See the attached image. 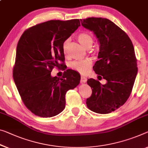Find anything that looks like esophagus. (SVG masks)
Segmentation results:
<instances>
[{"label":"esophagus","instance_id":"esophagus-1","mask_svg":"<svg viewBox=\"0 0 148 148\" xmlns=\"http://www.w3.org/2000/svg\"><path fill=\"white\" fill-rule=\"evenodd\" d=\"M87 81V79L85 77H84V76L81 77V83H86Z\"/></svg>","mask_w":148,"mask_h":148}]
</instances>
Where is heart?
Segmentation results:
<instances>
[{
	"mask_svg": "<svg viewBox=\"0 0 148 148\" xmlns=\"http://www.w3.org/2000/svg\"><path fill=\"white\" fill-rule=\"evenodd\" d=\"M77 40L85 48L89 49L92 44V38L87 32H81L77 36ZM68 40H66L62 44V50L64 53H66ZM92 60L90 59H85L83 60H75L71 63L70 66L73 69L81 74H86L89 71L92 65Z\"/></svg>",
	"mask_w": 148,
	"mask_h": 148,
	"instance_id": "b5f03b06",
	"label": "heart"
}]
</instances>
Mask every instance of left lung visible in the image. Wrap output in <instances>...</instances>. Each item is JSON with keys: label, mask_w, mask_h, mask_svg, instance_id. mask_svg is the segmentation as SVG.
I'll return each instance as SVG.
<instances>
[{"label": "left lung", "mask_w": 148, "mask_h": 148, "mask_svg": "<svg viewBox=\"0 0 148 148\" xmlns=\"http://www.w3.org/2000/svg\"><path fill=\"white\" fill-rule=\"evenodd\" d=\"M80 20L98 38L99 60L92 68L107 81L102 85L94 79H88L92 95L86 104L95 112L110 113L123 105L132 92L138 73L134 45L126 33L110 20L91 17Z\"/></svg>", "instance_id": "8db88e82"}]
</instances>
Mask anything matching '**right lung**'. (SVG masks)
I'll return each instance as SVG.
<instances>
[{"label": "right lung", "instance_id": "1", "mask_svg": "<svg viewBox=\"0 0 148 148\" xmlns=\"http://www.w3.org/2000/svg\"><path fill=\"white\" fill-rule=\"evenodd\" d=\"M80 26L79 19L49 20L27 29L18 42L14 81L24 105L36 116L62 112L67 90L79 84L81 76L74 70H65L61 78L51 72L65 67L62 44Z\"/></svg>", "mask_w": 148, "mask_h": 148}]
</instances>
